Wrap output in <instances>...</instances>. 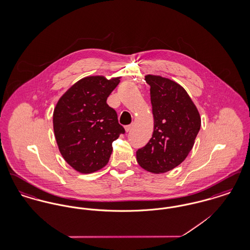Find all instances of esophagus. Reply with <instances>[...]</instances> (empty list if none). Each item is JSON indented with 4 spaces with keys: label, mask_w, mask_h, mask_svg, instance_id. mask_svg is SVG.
I'll list each match as a JSON object with an SVG mask.
<instances>
[{
    "label": "esophagus",
    "mask_w": 250,
    "mask_h": 250,
    "mask_svg": "<svg viewBox=\"0 0 250 250\" xmlns=\"http://www.w3.org/2000/svg\"><path fill=\"white\" fill-rule=\"evenodd\" d=\"M131 125H125V132H129L131 130Z\"/></svg>",
    "instance_id": "obj_1"
}]
</instances>
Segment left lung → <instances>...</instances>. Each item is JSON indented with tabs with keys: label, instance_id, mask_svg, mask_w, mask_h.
<instances>
[{
	"label": "left lung",
	"instance_id": "8db88e82",
	"mask_svg": "<svg viewBox=\"0 0 250 250\" xmlns=\"http://www.w3.org/2000/svg\"><path fill=\"white\" fill-rule=\"evenodd\" d=\"M154 116L151 140L136 153L139 165L153 173H165L189 154L201 128L199 110L180 84L161 76L146 75Z\"/></svg>",
	"mask_w": 250,
	"mask_h": 250
}]
</instances>
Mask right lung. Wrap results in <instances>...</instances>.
<instances>
[{
    "instance_id": "add662e5",
    "label": "right lung",
    "mask_w": 250,
    "mask_h": 250,
    "mask_svg": "<svg viewBox=\"0 0 250 250\" xmlns=\"http://www.w3.org/2000/svg\"><path fill=\"white\" fill-rule=\"evenodd\" d=\"M120 78L89 76L61 96L53 111V130L60 153L75 170L88 174L106 166L112 143L124 134L107 98Z\"/></svg>"
}]
</instances>
